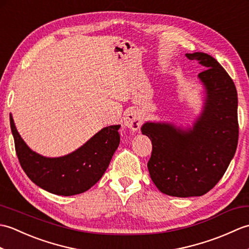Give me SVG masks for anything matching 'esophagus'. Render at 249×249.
I'll return each instance as SVG.
<instances>
[{"label":"esophagus","mask_w":249,"mask_h":249,"mask_svg":"<svg viewBox=\"0 0 249 249\" xmlns=\"http://www.w3.org/2000/svg\"><path fill=\"white\" fill-rule=\"evenodd\" d=\"M142 120L136 111H129L124 116V125L131 130H138L140 128Z\"/></svg>","instance_id":"obj_1"}]
</instances>
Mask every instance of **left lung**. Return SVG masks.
<instances>
[{"label":"left lung","mask_w":249,"mask_h":249,"mask_svg":"<svg viewBox=\"0 0 249 249\" xmlns=\"http://www.w3.org/2000/svg\"><path fill=\"white\" fill-rule=\"evenodd\" d=\"M206 70L198 77L205 89L201 115L192 129L169 123L146 122L142 134L152 141L147 169L161 193L197 197L210 192L223 178L239 140L237 93L224 67L203 52L186 53Z\"/></svg>","instance_id":"obj_1"}]
</instances>
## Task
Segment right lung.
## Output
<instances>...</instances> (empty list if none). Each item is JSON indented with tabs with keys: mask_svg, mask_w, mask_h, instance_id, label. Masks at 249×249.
<instances>
[{
	"mask_svg": "<svg viewBox=\"0 0 249 249\" xmlns=\"http://www.w3.org/2000/svg\"><path fill=\"white\" fill-rule=\"evenodd\" d=\"M10 128L21 167L37 186L60 196L87 192L96 184L110 163L120 144V125L99 130L75 152L62 157H45L26 145L16 128L12 114Z\"/></svg>",
	"mask_w": 249,
	"mask_h": 249,
	"instance_id": "right-lung-1",
	"label": "right lung"
}]
</instances>
